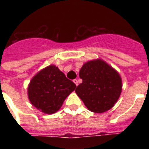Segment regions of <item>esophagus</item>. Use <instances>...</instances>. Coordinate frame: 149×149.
Listing matches in <instances>:
<instances>
[{
  "mask_svg": "<svg viewBox=\"0 0 149 149\" xmlns=\"http://www.w3.org/2000/svg\"><path fill=\"white\" fill-rule=\"evenodd\" d=\"M73 82L75 84L76 86H77V85H78V81H77V79H74V80H73Z\"/></svg>",
  "mask_w": 149,
  "mask_h": 149,
  "instance_id": "obj_1",
  "label": "esophagus"
}]
</instances>
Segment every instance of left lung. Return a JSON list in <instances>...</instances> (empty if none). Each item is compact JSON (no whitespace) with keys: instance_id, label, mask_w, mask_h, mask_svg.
<instances>
[{"instance_id":"left-lung-1","label":"left lung","mask_w":149,"mask_h":149,"mask_svg":"<svg viewBox=\"0 0 149 149\" xmlns=\"http://www.w3.org/2000/svg\"><path fill=\"white\" fill-rule=\"evenodd\" d=\"M83 82L75 92L88 110L102 113L110 110L119 98L122 89L119 72L101 59L87 61L79 72Z\"/></svg>"}]
</instances>
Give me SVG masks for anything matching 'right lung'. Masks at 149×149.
<instances>
[{
    "label": "right lung",
    "mask_w": 149,
    "mask_h": 149,
    "mask_svg": "<svg viewBox=\"0 0 149 149\" xmlns=\"http://www.w3.org/2000/svg\"><path fill=\"white\" fill-rule=\"evenodd\" d=\"M76 85L54 65H50L36 74L27 87L29 101L43 113L53 114L61 108L65 98Z\"/></svg>",
    "instance_id": "add662e5"
}]
</instances>
